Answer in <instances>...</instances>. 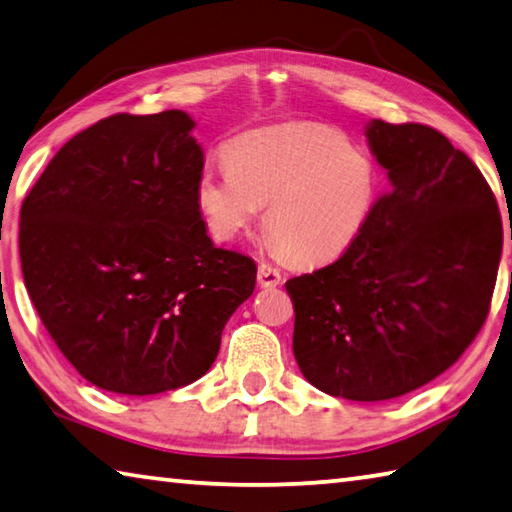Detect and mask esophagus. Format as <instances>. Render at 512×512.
I'll use <instances>...</instances> for the list:
<instances>
[{
    "label": "esophagus",
    "mask_w": 512,
    "mask_h": 512,
    "mask_svg": "<svg viewBox=\"0 0 512 512\" xmlns=\"http://www.w3.org/2000/svg\"><path fill=\"white\" fill-rule=\"evenodd\" d=\"M281 283V272L270 263L258 265V285L261 288H276Z\"/></svg>",
    "instance_id": "34e87169"
}]
</instances>
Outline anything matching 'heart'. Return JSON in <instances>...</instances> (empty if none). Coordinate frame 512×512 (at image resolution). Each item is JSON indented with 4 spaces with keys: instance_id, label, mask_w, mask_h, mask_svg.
<instances>
[{
    "instance_id": "b5f03b06",
    "label": "heart",
    "mask_w": 512,
    "mask_h": 512,
    "mask_svg": "<svg viewBox=\"0 0 512 512\" xmlns=\"http://www.w3.org/2000/svg\"><path fill=\"white\" fill-rule=\"evenodd\" d=\"M227 168H206L195 197L215 240H236L267 206L274 245L297 263H328L360 238L382 175L369 150L321 123L242 132L224 146Z\"/></svg>"
}]
</instances>
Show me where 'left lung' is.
Segmentation results:
<instances>
[{
  "mask_svg": "<svg viewBox=\"0 0 512 512\" xmlns=\"http://www.w3.org/2000/svg\"><path fill=\"white\" fill-rule=\"evenodd\" d=\"M366 139L391 188L335 263L285 283L301 373L378 402L432 382L486 321L504 229L486 177L429 125L375 119Z\"/></svg>",
  "mask_w": 512,
  "mask_h": 512,
  "instance_id": "8db88e82",
  "label": "left lung"
}]
</instances>
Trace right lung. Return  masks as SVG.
<instances>
[{"instance_id": "right-lung-1", "label": "right lung", "mask_w": 512, "mask_h": 512, "mask_svg": "<svg viewBox=\"0 0 512 512\" xmlns=\"http://www.w3.org/2000/svg\"><path fill=\"white\" fill-rule=\"evenodd\" d=\"M182 110L78 132L24 197V285L60 353L98 389L173 391L211 369L256 263L215 247L197 209L204 155Z\"/></svg>"}]
</instances>
